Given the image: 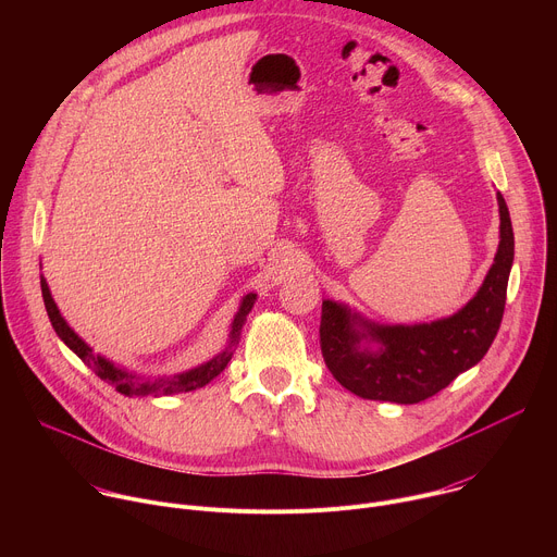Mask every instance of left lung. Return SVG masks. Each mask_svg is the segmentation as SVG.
Returning a JSON list of instances; mask_svg holds the SVG:
<instances>
[{"instance_id": "8db88e82", "label": "left lung", "mask_w": 557, "mask_h": 557, "mask_svg": "<svg viewBox=\"0 0 557 557\" xmlns=\"http://www.w3.org/2000/svg\"><path fill=\"white\" fill-rule=\"evenodd\" d=\"M498 198L500 243L483 286L458 312L430 324H376L348 304L324 299L320 342L333 376L370 401L419 404L479 363L503 322L513 264V228Z\"/></svg>"}]
</instances>
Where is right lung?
I'll return each instance as SVG.
<instances>
[{
    "mask_svg": "<svg viewBox=\"0 0 557 557\" xmlns=\"http://www.w3.org/2000/svg\"><path fill=\"white\" fill-rule=\"evenodd\" d=\"M41 295H44V304H46V310H48V317H50V324H52L54 333L59 335V339L88 368H92L97 376H101L106 383L114 385L116 392H121L125 396H168V394H178V392H191V389H198V387L207 385L209 381H213L226 368V363L231 361L233 348H235L237 339H240V331L247 322V314L251 312V308L258 299L256 293H247L240 299V306H237V312H235L233 322H231L226 346L213 359H209V361H205V363H200L191 370L176 372V374H170V376H147V374H138L134 370L121 368L114 361L106 359L103 355H97L82 337H78L61 317L44 275H41Z\"/></svg>",
    "mask_w": 557,
    "mask_h": 557,
    "instance_id": "1",
    "label": "right lung"
}]
</instances>
